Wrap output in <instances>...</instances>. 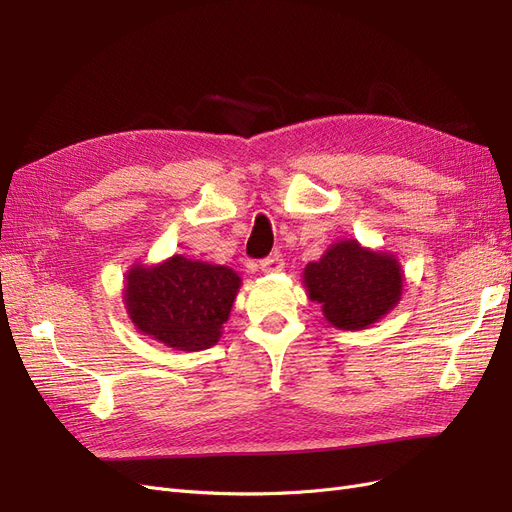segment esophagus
I'll use <instances>...</instances> for the list:
<instances>
[{"instance_id": "esophagus-1", "label": "esophagus", "mask_w": 512, "mask_h": 512, "mask_svg": "<svg viewBox=\"0 0 512 512\" xmlns=\"http://www.w3.org/2000/svg\"><path fill=\"white\" fill-rule=\"evenodd\" d=\"M260 271L265 275H271V273H280L284 271V258L280 254H273L269 258H265L260 262Z\"/></svg>"}]
</instances>
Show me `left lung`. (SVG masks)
I'll return each instance as SVG.
<instances>
[{
	"instance_id": "1",
	"label": "left lung",
	"mask_w": 512,
	"mask_h": 512,
	"mask_svg": "<svg viewBox=\"0 0 512 512\" xmlns=\"http://www.w3.org/2000/svg\"><path fill=\"white\" fill-rule=\"evenodd\" d=\"M303 284L335 329L361 331L401 301L404 271L391 252L346 239L333 243L320 260L307 262Z\"/></svg>"
}]
</instances>
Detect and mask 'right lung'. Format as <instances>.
<instances>
[{
    "instance_id": "right-lung-1",
    "label": "right lung",
    "mask_w": 512,
    "mask_h": 512,
    "mask_svg": "<svg viewBox=\"0 0 512 512\" xmlns=\"http://www.w3.org/2000/svg\"><path fill=\"white\" fill-rule=\"evenodd\" d=\"M241 288L237 271L181 254L158 265H132L123 305L134 327L156 342L183 352L218 344L222 324Z\"/></svg>"
}]
</instances>
